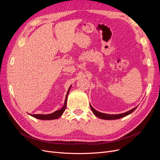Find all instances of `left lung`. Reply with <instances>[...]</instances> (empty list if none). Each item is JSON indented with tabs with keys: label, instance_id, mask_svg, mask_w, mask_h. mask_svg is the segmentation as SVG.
<instances>
[{
	"label": "left lung",
	"instance_id": "obj_1",
	"mask_svg": "<svg viewBox=\"0 0 160 160\" xmlns=\"http://www.w3.org/2000/svg\"><path fill=\"white\" fill-rule=\"evenodd\" d=\"M90 108H91L92 111H93V113H94V115H96L97 117L99 118H101V119H108V120L118 119L124 118V117H125V116H127V115L132 113L133 111H134L135 110V109L137 108V107H136V108L132 109V110L128 111V112H125V113H123L117 114V115H110V114H106V113H103L99 112V111L95 110L93 107H92L91 105H90Z\"/></svg>",
	"mask_w": 160,
	"mask_h": 160
}]
</instances>
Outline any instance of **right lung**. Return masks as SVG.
<instances>
[{
    "label": "right lung",
    "instance_id": "add662e5",
    "mask_svg": "<svg viewBox=\"0 0 160 160\" xmlns=\"http://www.w3.org/2000/svg\"><path fill=\"white\" fill-rule=\"evenodd\" d=\"M70 88H71V86H70V88H69L68 91H67V95H66V98H65L64 105H63V106H62L61 109L57 110V111H55V112H53V113H52L51 114H47V115H42V114H34V115H32V114H30V115L31 116H32V117H34V118H35L38 119H41V120H52V119H56L57 118H59V117H61V116L62 115V114L63 113V112H64L65 110L66 106H67V96H68Z\"/></svg>",
    "mask_w": 160,
    "mask_h": 160
}]
</instances>
